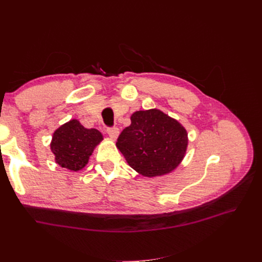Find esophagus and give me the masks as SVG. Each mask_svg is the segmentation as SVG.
I'll return each mask as SVG.
<instances>
[{
  "mask_svg": "<svg viewBox=\"0 0 262 262\" xmlns=\"http://www.w3.org/2000/svg\"><path fill=\"white\" fill-rule=\"evenodd\" d=\"M107 133H108V136L110 137V139L116 140L119 136V129L115 128V126H114V128H108Z\"/></svg>",
  "mask_w": 262,
  "mask_h": 262,
  "instance_id": "1",
  "label": "esophagus"
}]
</instances>
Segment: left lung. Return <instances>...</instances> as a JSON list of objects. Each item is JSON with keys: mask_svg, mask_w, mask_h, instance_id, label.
Masks as SVG:
<instances>
[{"mask_svg": "<svg viewBox=\"0 0 262 262\" xmlns=\"http://www.w3.org/2000/svg\"><path fill=\"white\" fill-rule=\"evenodd\" d=\"M130 167L145 177L166 175L184 160L188 133L176 119L158 109L131 116L116 143Z\"/></svg>", "mask_w": 262, "mask_h": 262, "instance_id": "8db88e82", "label": "left lung"}]
</instances>
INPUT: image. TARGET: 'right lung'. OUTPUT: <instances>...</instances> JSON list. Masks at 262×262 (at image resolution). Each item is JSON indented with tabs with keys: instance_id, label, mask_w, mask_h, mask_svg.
Instances as JSON below:
<instances>
[{
	"instance_id": "right-lung-1",
	"label": "right lung",
	"mask_w": 262,
	"mask_h": 262,
	"mask_svg": "<svg viewBox=\"0 0 262 262\" xmlns=\"http://www.w3.org/2000/svg\"><path fill=\"white\" fill-rule=\"evenodd\" d=\"M96 129H86L76 119L62 124L53 133L50 148L55 163L73 171L81 170L89 163L90 156L102 141Z\"/></svg>"
}]
</instances>
